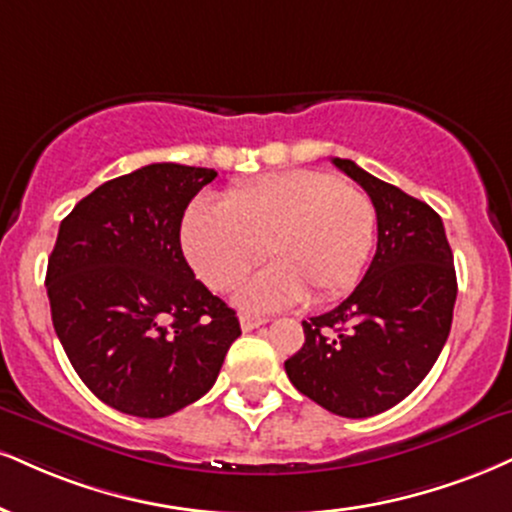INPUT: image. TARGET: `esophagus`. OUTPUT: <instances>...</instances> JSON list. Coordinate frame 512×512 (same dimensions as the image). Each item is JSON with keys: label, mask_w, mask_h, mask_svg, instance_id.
<instances>
[{"label": "esophagus", "mask_w": 512, "mask_h": 512, "mask_svg": "<svg viewBox=\"0 0 512 512\" xmlns=\"http://www.w3.org/2000/svg\"><path fill=\"white\" fill-rule=\"evenodd\" d=\"M267 324V319L264 317H255V315H240V329L243 331H252L257 329V326Z\"/></svg>", "instance_id": "obj_1"}]
</instances>
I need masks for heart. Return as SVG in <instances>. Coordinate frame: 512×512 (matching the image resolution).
Here are the masks:
<instances>
[{"instance_id": "obj_1", "label": "heart", "mask_w": 512, "mask_h": 512, "mask_svg": "<svg viewBox=\"0 0 512 512\" xmlns=\"http://www.w3.org/2000/svg\"><path fill=\"white\" fill-rule=\"evenodd\" d=\"M372 200L322 171H283L236 186L226 202L197 197L183 217V252L214 291H231L269 252L274 264L245 283L238 303L283 310L355 286L374 243Z\"/></svg>"}]
</instances>
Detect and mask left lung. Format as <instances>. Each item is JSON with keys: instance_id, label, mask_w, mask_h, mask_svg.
Instances as JSON below:
<instances>
[{"instance_id": "left-lung-1", "label": "left lung", "mask_w": 512, "mask_h": 512, "mask_svg": "<svg viewBox=\"0 0 512 512\" xmlns=\"http://www.w3.org/2000/svg\"><path fill=\"white\" fill-rule=\"evenodd\" d=\"M365 188L377 212V252L353 293L303 322L305 343L286 360L303 396L341 417H372L420 386L451 334L458 295L443 221L427 202L331 159Z\"/></svg>"}]
</instances>
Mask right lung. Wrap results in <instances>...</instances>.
Returning a JSON list of instances; mask_svg holds the SVG:
<instances>
[{"mask_svg": "<svg viewBox=\"0 0 512 512\" xmlns=\"http://www.w3.org/2000/svg\"><path fill=\"white\" fill-rule=\"evenodd\" d=\"M214 176L147 164L92 190L59 226L45 279L54 331L83 384L126 415L195 403L240 336L181 250L186 207Z\"/></svg>", "mask_w": 512, "mask_h": 512, "instance_id": "1", "label": "right lung"}]
</instances>
